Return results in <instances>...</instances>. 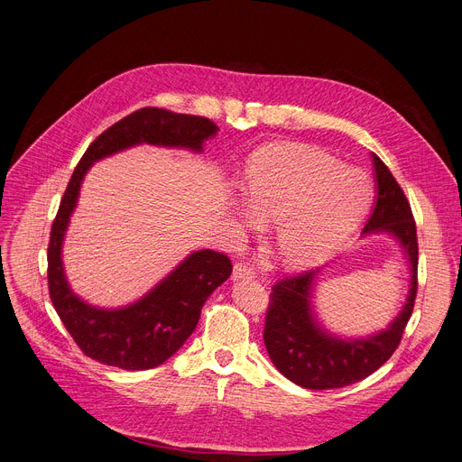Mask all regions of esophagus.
Masks as SVG:
<instances>
[{
	"mask_svg": "<svg viewBox=\"0 0 462 462\" xmlns=\"http://www.w3.org/2000/svg\"><path fill=\"white\" fill-rule=\"evenodd\" d=\"M254 276H255L254 268L248 266V264L236 263V264L233 266V280H252Z\"/></svg>",
	"mask_w": 462,
	"mask_h": 462,
	"instance_id": "obj_1",
	"label": "esophagus"
}]
</instances>
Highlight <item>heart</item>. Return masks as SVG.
Segmentation results:
<instances>
[{"label": "heart", "mask_w": 462, "mask_h": 462, "mask_svg": "<svg viewBox=\"0 0 462 462\" xmlns=\"http://www.w3.org/2000/svg\"><path fill=\"white\" fill-rule=\"evenodd\" d=\"M240 186L252 218L274 224L273 252L291 268L327 257L360 222L371 194L360 170L339 166L334 156L306 145L259 152Z\"/></svg>", "instance_id": "1"}]
</instances>
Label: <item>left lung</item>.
<instances>
[{"mask_svg":"<svg viewBox=\"0 0 462 462\" xmlns=\"http://www.w3.org/2000/svg\"><path fill=\"white\" fill-rule=\"evenodd\" d=\"M376 203L367 233H392L411 263V291L390 327L365 339H339L319 328L310 298L315 273L287 276L274 283L264 317V346L270 360L291 383L308 390H336L364 381L390 360L401 343L418 292V235L412 208L384 162L373 154Z\"/></svg>","mask_w":462,"mask_h":462,"instance_id":"obj_1","label":"left lung"}]
</instances>
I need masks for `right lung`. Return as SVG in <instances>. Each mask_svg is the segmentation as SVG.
<instances>
[{"label": "right lung", "instance_id": "1", "mask_svg": "<svg viewBox=\"0 0 462 462\" xmlns=\"http://www.w3.org/2000/svg\"><path fill=\"white\" fill-rule=\"evenodd\" d=\"M210 119L142 107L106 128L88 147L67 184L48 242V291L67 332L86 356L121 369L143 371L164 364L192 336L212 291L233 273L231 259L214 250L186 257L140 302L123 310H98L70 291L61 263V242L76 207L79 184L95 160L138 143L201 151L216 134Z\"/></svg>", "mask_w": 462, "mask_h": 462}]
</instances>
